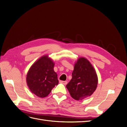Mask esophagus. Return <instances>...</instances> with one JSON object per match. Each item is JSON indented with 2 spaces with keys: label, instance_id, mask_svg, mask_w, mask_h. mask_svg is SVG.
Returning a JSON list of instances; mask_svg holds the SVG:
<instances>
[{
  "label": "esophagus",
  "instance_id": "1",
  "mask_svg": "<svg viewBox=\"0 0 127 127\" xmlns=\"http://www.w3.org/2000/svg\"><path fill=\"white\" fill-rule=\"evenodd\" d=\"M60 82L61 84H63L64 85H67V81H60Z\"/></svg>",
  "mask_w": 127,
  "mask_h": 127
}]
</instances>
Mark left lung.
<instances>
[{
    "instance_id": "obj_1",
    "label": "left lung",
    "mask_w": 127,
    "mask_h": 127,
    "mask_svg": "<svg viewBox=\"0 0 127 127\" xmlns=\"http://www.w3.org/2000/svg\"><path fill=\"white\" fill-rule=\"evenodd\" d=\"M97 83V76L92 64L85 58H79L75 64L72 78L66 85L71 96L77 101L90 97L96 89Z\"/></svg>"
}]
</instances>
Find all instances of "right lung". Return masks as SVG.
I'll list each match as a JSON object with an SVG mask.
<instances>
[{"mask_svg": "<svg viewBox=\"0 0 127 127\" xmlns=\"http://www.w3.org/2000/svg\"><path fill=\"white\" fill-rule=\"evenodd\" d=\"M55 63L48 55L37 60L30 67L26 75V83L30 90L39 97H45L59 83L54 71Z\"/></svg>", "mask_w": 127, "mask_h": 127, "instance_id": "add662e5", "label": "right lung"}]
</instances>
